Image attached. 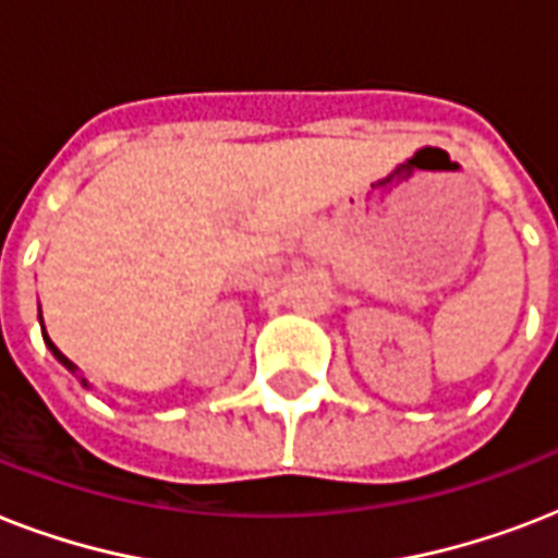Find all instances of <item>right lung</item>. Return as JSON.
Masks as SVG:
<instances>
[{
    "label": "right lung",
    "mask_w": 558,
    "mask_h": 558,
    "mask_svg": "<svg viewBox=\"0 0 558 558\" xmlns=\"http://www.w3.org/2000/svg\"><path fill=\"white\" fill-rule=\"evenodd\" d=\"M39 327H43V313H39ZM43 341H46V348H48V350H51V356H54V359H57V362H60V365H63V367H65V371H69V373H74V376H77V367H74V365H72V362H69V359H65V356H63V353H60V350H57V348H54V341L48 339V332H46V327H43ZM77 379H81V385H83V388H89V381L83 379V376H77Z\"/></svg>",
    "instance_id": "1"
}]
</instances>
